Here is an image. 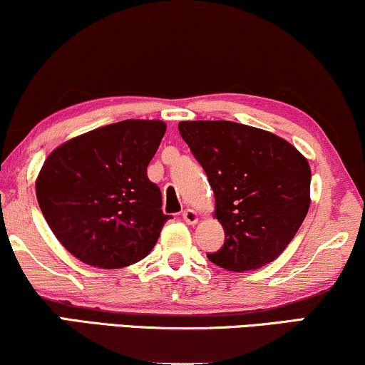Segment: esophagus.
<instances>
[{"label": "esophagus", "mask_w": 365, "mask_h": 365, "mask_svg": "<svg viewBox=\"0 0 365 365\" xmlns=\"http://www.w3.org/2000/svg\"><path fill=\"white\" fill-rule=\"evenodd\" d=\"M182 217H183V221L187 222V225H197V222H199V214H197L194 209L183 210Z\"/></svg>", "instance_id": "1"}]
</instances>
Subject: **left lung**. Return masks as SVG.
Instances as JSON below:
<instances>
[{
	"mask_svg": "<svg viewBox=\"0 0 365 365\" xmlns=\"http://www.w3.org/2000/svg\"><path fill=\"white\" fill-rule=\"evenodd\" d=\"M178 130L207 173L226 235L209 260L231 272L274 262L308 214V160L279 135L236 122H180Z\"/></svg>",
	"mask_w": 365,
	"mask_h": 365,
	"instance_id": "1",
	"label": "left lung"
}]
</instances>
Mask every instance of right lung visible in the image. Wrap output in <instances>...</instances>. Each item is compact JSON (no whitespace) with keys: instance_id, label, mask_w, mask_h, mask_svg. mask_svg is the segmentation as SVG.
I'll return each instance as SVG.
<instances>
[{"instance_id":"add662e5","label":"right lung","mask_w":365,"mask_h":365,"mask_svg":"<svg viewBox=\"0 0 365 365\" xmlns=\"http://www.w3.org/2000/svg\"><path fill=\"white\" fill-rule=\"evenodd\" d=\"M165 133V122L129 118L66 140L43 161L35 182L38 205L78 260L122 269L155 248L170 216L148 165Z\"/></svg>"}]
</instances>
